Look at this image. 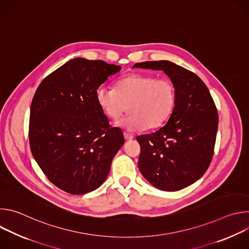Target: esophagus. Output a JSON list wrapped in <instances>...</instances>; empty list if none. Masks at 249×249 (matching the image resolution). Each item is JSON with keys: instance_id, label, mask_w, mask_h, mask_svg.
<instances>
[{"instance_id": "34e87169", "label": "esophagus", "mask_w": 249, "mask_h": 249, "mask_svg": "<svg viewBox=\"0 0 249 249\" xmlns=\"http://www.w3.org/2000/svg\"><path fill=\"white\" fill-rule=\"evenodd\" d=\"M124 138H125V140H126V141H129V140H132L134 137H133V135H131V134L124 133Z\"/></svg>"}]
</instances>
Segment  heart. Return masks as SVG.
I'll return each mask as SVG.
<instances>
[{
  "mask_svg": "<svg viewBox=\"0 0 249 249\" xmlns=\"http://www.w3.org/2000/svg\"><path fill=\"white\" fill-rule=\"evenodd\" d=\"M95 99L102 112L112 120L118 119L129 105L130 114L116 124L134 132L162 125L174 109L176 93L167 79L132 74L120 79L115 89L99 87Z\"/></svg>",
  "mask_w": 249,
  "mask_h": 249,
  "instance_id": "b5f03b06",
  "label": "heart"
}]
</instances>
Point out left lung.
Returning a JSON list of instances; mask_svg holds the SVG:
<instances>
[{
  "label": "left lung",
  "mask_w": 249,
  "mask_h": 249,
  "mask_svg": "<svg viewBox=\"0 0 249 249\" xmlns=\"http://www.w3.org/2000/svg\"><path fill=\"white\" fill-rule=\"evenodd\" d=\"M133 68L163 71L176 93L166 123L137 137L139 169L160 190H181L202 177L212 160L219 121L215 102L197 75L170 61L142 62Z\"/></svg>",
  "instance_id": "obj_1"
}]
</instances>
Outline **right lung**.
<instances>
[{"instance_id": "1", "label": "right lung", "mask_w": 249, "mask_h": 249, "mask_svg": "<svg viewBox=\"0 0 249 249\" xmlns=\"http://www.w3.org/2000/svg\"><path fill=\"white\" fill-rule=\"evenodd\" d=\"M120 66L75 58L47 76L30 107L32 156L58 188L81 195L98 188L124 144L121 129L109 125L96 89Z\"/></svg>"}]
</instances>
